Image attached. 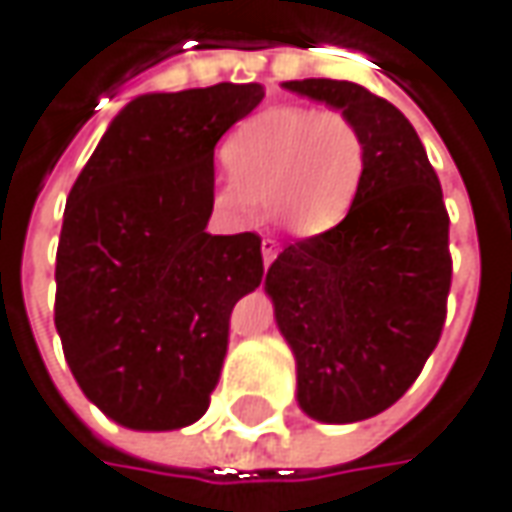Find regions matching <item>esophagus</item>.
<instances>
[{"label": "esophagus", "mask_w": 512, "mask_h": 512, "mask_svg": "<svg viewBox=\"0 0 512 512\" xmlns=\"http://www.w3.org/2000/svg\"><path fill=\"white\" fill-rule=\"evenodd\" d=\"M276 253H279V242H276V239H262V259H265V268L276 259Z\"/></svg>", "instance_id": "1"}]
</instances>
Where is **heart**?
<instances>
[{"instance_id":"heart-1","label":"heart","mask_w":512,"mask_h":512,"mask_svg":"<svg viewBox=\"0 0 512 512\" xmlns=\"http://www.w3.org/2000/svg\"><path fill=\"white\" fill-rule=\"evenodd\" d=\"M227 178L213 184V207L230 224H250L259 198L294 236L334 230L357 201L369 143L354 117L337 109L273 106L247 117L221 149Z\"/></svg>"}]
</instances>
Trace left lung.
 <instances>
[{
    "instance_id": "obj_1",
    "label": "left lung",
    "mask_w": 512,
    "mask_h": 512,
    "mask_svg": "<svg viewBox=\"0 0 512 512\" xmlns=\"http://www.w3.org/2000/svg\"><path fill=\"white\" fill-rule=\"evenodd\" d=\"M282 89L354 117L369 167L348 216L288 244L265 276L279 334L296 360V403L320 423L380 415L435 351L452 279L449 216L415 126L348 80Z\"/></svg>"
}]
</instances>
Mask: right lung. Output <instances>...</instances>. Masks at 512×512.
Segmentation results:
<instances>
[{
    "label": "right lung",
    "instance_id": "obj_1",
    "mask_svg": "<svg viewBox=\"0 0 512 512\" xmlns=\"http://www.w3.org/2000/svg\"><path fill=\"white\" fill-rule=\"evenodd\" d=\"M262 97L259 83L141 94L68 192L54 325L83 395L126 429L207 412L230 311L262 282L256 233H207L216 143Z\"/></svg>",
    "mask_w": 512,
    "mask_h": 512
}]
</instances>
